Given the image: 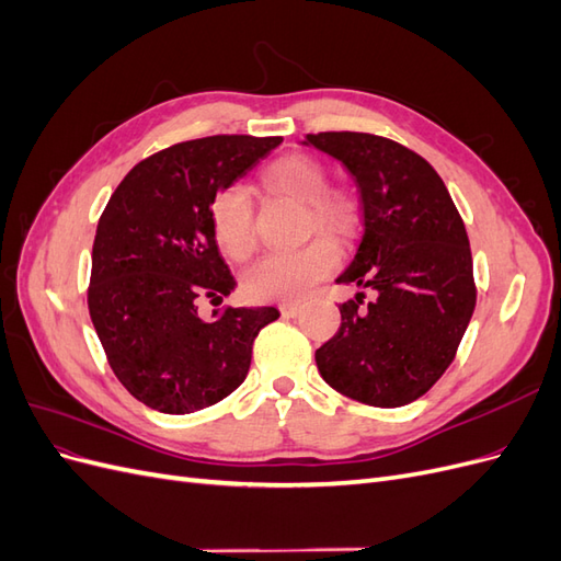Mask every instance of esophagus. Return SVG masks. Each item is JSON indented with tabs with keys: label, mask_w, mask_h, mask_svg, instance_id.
I'll return each mask as SVG.
<instances>
[{
	"label": "esophagus",
	"mask_w": 561,
	"mask_h": 561,
	"mask_svg": "<svg viewBox=\"0 0 561 561\" xmlns=\"http://www.w3.org/2000/svg\"><path fill=\"white\" fill-rule=\"evenodd\" d=\"M280 313H283L285 318H297V316L301 313V307H299V304H283Z\"/></svg>",
	"instance_id": "obj_1"
}]
</instances>
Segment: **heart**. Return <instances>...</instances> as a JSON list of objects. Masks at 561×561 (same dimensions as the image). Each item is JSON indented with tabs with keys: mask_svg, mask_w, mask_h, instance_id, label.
Returning <instances> with one entry per match:
<instances>
[{
	"mask_svg": "<svg viewBox=\"0 0 561 561\" xmlns=\"http://www.w3.org/2000/svg\"><path fill=\"white\" fill-rule=\"evenodd\" d=\"M271 192L290 196L309 206L313 227L332 239H346L355 229V203L336 192H328V171L313 157L293 154L271 163L264 171ZM215 239L229 257L243 260L254 248L252 203L243 186L222 190L210 206ZM336 266L332 245L316 241L290 252H268L254 262L243 278L245 295L257 301H299L311 287L330 276Z\"/></svg>",
	"mask_w": 561,
	"mask_h": 561,
	"instance_id": "1",
	"label": "heart"
}]
</instances>
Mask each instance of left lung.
<instances>
[{"instance_id":"left-lung-1","label":"left lung","mask_w":561,"mask_h":561,"mask_svg":"<svg viewBox=\"0 0 561 561\" xmlns=\"http://www.w3.org/2000/svg\"><path fill=\"white\" fill-rule=\"evenodd\" d=\"M301 145L342 163L358 186L363 239L336 283L375 290L339 304L342 328L316 351L320 377L371 407H402L445 375L474 311L470 243L435 168L369 133Z\"/></svg>"}]
</instances>
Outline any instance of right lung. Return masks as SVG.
I'll return each instance as SVG.
<instances>
[{
	"instance_id": "obj_1",
	"label": "right lung",
	"mask_w": 561,
	"mask_h": 561,
	"mask_svg": "<svg viewBox=\"0 0 561 561\" xmlns=\"http://www.w3.org/2000/svg\"><path fill=\"white\" fill-rule=\"evenodd\" d=\"M280 138L213 135L140 161L116 186L93 241L89 311L116 379L163 414H192L243 383L252 342L280 313L231 309L201 320L236 280L210 225L215 196Z\"/></svg>"
}]
</instances>
